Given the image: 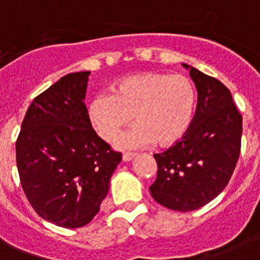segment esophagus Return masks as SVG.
I'll list each match as a JSON object with an SVG mask.
<instances>
[{"label": "esophagus", "instance_id": "34e87169", "mask_svg": "<svg viewBox=\"0 0 260 260\" xmlns=\"http://www.w3.org/2000/svg\"><path fill=\"white\" fill-rule=\"evenodd\" d=\"M135 158V154H131V152H125V154L122 155V160L124 162H129L132 159Z\"/></svg>", "mask_w": 260, "mask_h": 260}]
</instances>
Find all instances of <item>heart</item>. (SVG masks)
I'll use <instances>...</instances> for the list:
<instances>
[{"label":"heart","instance_id":"obj_1","mask_svg":"<svg viewBox=\"0 0 260 260\" xmlns=\"http://www.w3.org/2000/svg\"><path fill=\"white\" fill-rule=\"evenodd\" d=\"M196 104V87L186 75L143 73L118 81L113 94L95 95L87 106V116L95 132L108 142L135 118L138 122L117 139L122 150L155 142L170 147L190 129Z\"/></svg>","mask_w":260,"mask_h":260}]
</instances>
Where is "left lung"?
<instances>
[{"mask_svg": "<svg viewBox=\"0 0 260 260\" xmlns=\"http://www.w3.org/2000/svg\"><path fill=\"white\" fill-rule=\"evenodd\" d=\"M197 89V108L185 138L160 154L151 196L160 205L190 212L206 205L228 185L238 163L243 118L230 89L183 64Z\"/></svg>", "mask_w": 260, "mask_h": 260, "instance_id": "1", "label": "left lung"}]
</instances>
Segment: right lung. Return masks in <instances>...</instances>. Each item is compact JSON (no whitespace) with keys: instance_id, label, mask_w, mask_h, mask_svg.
I'll list each match as a JSON object with an SVG mask.
<instances>
[{"instance_id":"add662e5","label":"right lung","mask_w":260,"mask_h":260,"mask_svg":"<svg viewBox=\"0 0 260 260\" xmlns=\"http://www.w3.org/2000/svg\"><path fill=\"white\" fill-rule=\"evenodd\" d=\"M90 71L71 73L39 94L16 142L20 181L35 212L63 228L89 224L121 162L93 129L85 105Z\"/></svg>"}]
</instances>
